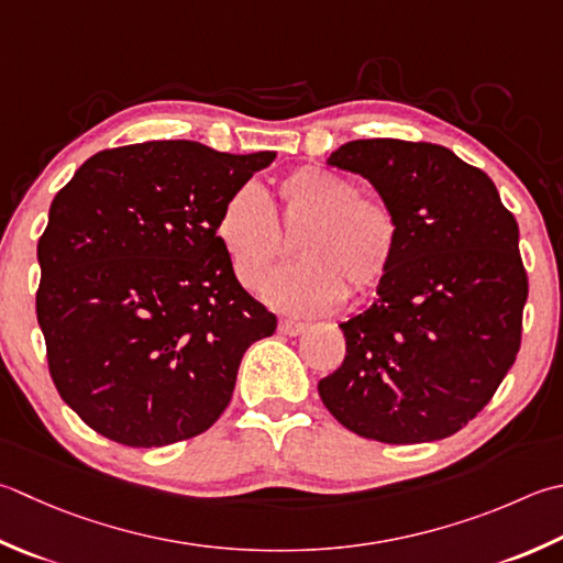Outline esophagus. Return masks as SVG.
<instances>
[{
  "mask_svg": "<svg viewBox=\"0 0 563 563\" xmlns=\"http://www.w3.org/2000/svg\"><path fill=\"white\" fill-rule=\"evenodd\" d=\"M278 329H280V334H285V336H297V334L305 332L307 324L305 322H295V319H280Z\"/></svg>",
  "mask_w": 563,
  "mask_h": 563,
  "instance_id": "obj_1",
  "label": "esophagus"
}]
</instances>
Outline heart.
Instances as JSON below:
<instances>
[{
    "label": "heart",
    "instance_id": "b5f03b06",
    "mask_svg": "<svg viewBox=\"0 0 563 563\" xmlns=\"http://www.w3.org/2000/svg\"><path fill=\"white\" fill-rule=\"evenodd\" d=\"M283 234H297L300 263L275 273L263 300L295 317L332 312L346 288L366 292L388 275L398 253L400 227L378 197L358 195L349 178L317 165L297 168L275 187V207L256 187H239L219 209L214 234L231 271L246 288L268 278L283 249Z\"/></svg>",
    "mask_w": 563,
    "mask_h": 563
}]
</instances>
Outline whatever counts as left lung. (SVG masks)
Listing matches in <instances>:
<instances>
[{"mask_svg":"<svg viewBox=\"0 0 563 563\" xmlns=\"http://www.w3.org/2000/svg\"><path fill=\"white\" fill-rule=\"evenodd\" d=\"M327 165L366 178L400 227L378 297L341 322L324 407L385 444L437 442L483 410L520 349V229L486 173L437 143L361 139Z\"/></svg>","mask_w":563,"mask_h":563,"instance_id":"obj_1","label":"left lung"}]
</instances>
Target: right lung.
I'll use <instances>...</instances> for the list:
<instances>
[{
	"label": "right lung",
	"mask_w": 563,
	"mask_h": 563,
	"mask_svg": "<svg viewBox=\"0 0 563 563\" xmlns=\"http://www.w3.org/2000/svg\"><path fill=\"white\" fill-rule=\"evenodd\" d=\"M275 156L146 141L95 153L55 195L36 314L55 388L95 432L168 446L227 410L275 314L241 288L214 224Z\"/></svg>",
	"instance_id": "right-lung-1"
}]
</instances>
